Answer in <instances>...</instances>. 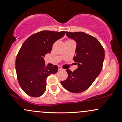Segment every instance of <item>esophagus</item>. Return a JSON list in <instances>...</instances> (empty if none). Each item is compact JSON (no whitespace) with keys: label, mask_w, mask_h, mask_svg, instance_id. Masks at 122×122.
I'll use <instances>...</instances> for the list:
<instances>
[{"label":"esophagus","mask_w":122,"mask_h":122,"mask_svg":"<svg viewBox=\"0 0 122 122\" xmlns=\"http://www.w3.org/2000/svg\"><path fill=\"white\" fill-rule=\"evenodd\" d=\"M58 70H59V71H62V70H63V69L62 67L58 66Z\"/></svg>","instance_id":"1"}]
</instances>
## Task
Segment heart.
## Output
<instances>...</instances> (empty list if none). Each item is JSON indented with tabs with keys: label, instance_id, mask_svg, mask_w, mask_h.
<instances>
[{
	"label": "heart",
	"instance_id": "obj_1",
	"mask_svg": "<svg viewBox=\"0 0 122 122\" xmlns=\"http://www.w3.org/2000/svg\"><path fill=\"white\" fill-rule=\"evenodd\" d=\"M72 41V40H68L66 41Z\"/></svg>",
	"mask_w": 122,
	"mask_h": 122
}]
</instances>
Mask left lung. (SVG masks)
Wrapping results in <instances>:
<instances>
[{
  "instance_id": "obj_1",
  "label": "left lung",
  "mask_w": 122,
  "mask_h": 122,
  "mask_svg": "<svg viewBox=\"0 0 122 122\" xmlns=\"http://www.w3.org/2000/svg\"><path fill=\"white\" fill-rule=\"evenodd\" d=\"M66 35L77 43L73 60L79 66L73 72L66 70L68 78L61 84L68 91L81 93L90 87L101 72L104 50L96 38L84 32L66 31Z\"/></svg>"
}]
</instances>
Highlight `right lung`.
Listing matches in <instances>:
<instances>
[{"instance_id":"obj_1","label":"right lung","mask_w":122,"mask_h":122,"mask_svg":"<svg viewBox=\"0 0 122 122\" xmlns=\"http://www.w3.org/2000/svg\"><path fill=\"white\" fill-rule=\"evenodd\" d=\"M66 32L43 30L31 35L21 46L15 61L17 79L22 90L31 97H40L46 88V79L56 73L57 65L45 66L43 58L51 52L53 43Z\"/></svg>"}]
</instances>
